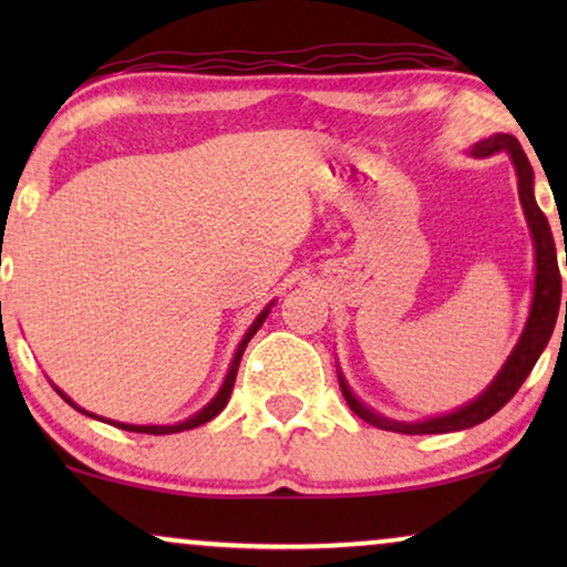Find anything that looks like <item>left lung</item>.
<instances>
[{
	"label": "left lung",
	"mask_w": 567,
	"mask_h": 567,
	"mask_svg": "<svg viewBox=\"0 0 567 567\" xmlns=\"http://www.w3.org/2000/svg\"><path fill=\"white\" fill-rule=\"evenodd\" d=\"M501 152L508 154L511 162H514V169L518 177V200H522L526 224H529L532 243H534V293H532L529 317H526L522 338H518L514 351H511V355L501 367L498 374H495L493 382L487 384L475 400L452 410V413L433 415L415 423L392 421V417L379 415L377 410L363 405V402L353 394L351 386H348L343 371L338 369V382H340V390H343L346 402L351 405L355 415L363 417V421L371 425H377V429L415 436V433L464 431L487 421V417L498 413V410L518 392V386H522L524 379L529 377L534 363H537L542 351H545L549 343V338H553L557 312H560L563 278H560V268H557L553 229H549L547 216L542 214V208L537 206V198H534V169L529 165V159H526L522 144H518L511 134H495L491 138H483V142L472 146L470 157L485 159L491 157V154H501ZM565 260H567V252H565ZM565 320H567V301H565Z\"/></svg>",
	"instance_id": "left-lung-1"
}]
</instances>
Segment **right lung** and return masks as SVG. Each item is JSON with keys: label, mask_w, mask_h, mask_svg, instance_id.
I'll return each mask as SVG.
<instances>
[{"label": "right lung", "mask_w": 567, "mask_h": 567, "mask_svg": "<svg viewBox=\"0 0 567 567\" xmlns=\"http://www.w3.org/2000/svg\"><path fill=\"white\" fill-rule=\"evenodd\" d=\"M276 301H270V305H266V309H262V312L255 317L252 320V324L250 328H247V332L243 336V340H239V346H237V351H235V359H231V363H229V371H227V377H224V382H221V386H219V392L214 394V400L208 402V405H204L198 410L196 415H190V417H185V421H181V423H173V425H134V423H121V421H107V417H100V415H95V413H90V410H84V408H80L76 405V402L69 398V394H64L59 390L56 384H53V390H56L59 394H61V400H66L69 405H72L74 410H80V413H84V415H90V417H97V421H105V423H111V425H118V429H123V431H136V433H152V436H167V433H181V431H190V429H198V425H204V423H208L212 421V417H216L221 413L224 408H227V402H229V394H231V386H235V379H237V369H239V361H243V353H245V348H247V343H250V338L255 336V332L260 330V324L266 322V317H268V312H270V307H274Z\"/></svg>", "instance_id": "add662e5"}]
</instances>
